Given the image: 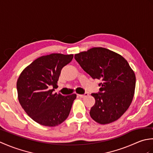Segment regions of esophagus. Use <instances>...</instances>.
<instances>
[{"label": "esophagus", "instance_id": "1", "mask_svg": "<svg viewBox=\"0 0 153 153\" xmlns=\"http://www.w3.org/2000/svg\"><path fill=\"white\" fill-rule=\"evenodd\" d=\"M87 95H88V93H85L83 94V95H78V96L79 97H81V98H83V97H86Z\"/></svg>", "mask_w": 153, "mask_h": 153}]
</instances>
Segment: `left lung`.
Masks as SVG:
<instances>
[{
  "instance_id": "left-lung-1",
  "label": "left lung",
  "mask_w": 153,
  "mask_h": 153,
  "mask_svg": "<svg viewBox=\"0 0 153 153\" xmlns=\"http://www.w3.org/2000/svg\"><path fill=\"white\" fill-rule=\"evenodd\" d=\"M75 59L93 79H100L97 93H92L95 103L90 116L97 123L116 121L130 106L135 88V76L121 55L107 48H91L75 55Z\"/></svg>"
}]
</instances>
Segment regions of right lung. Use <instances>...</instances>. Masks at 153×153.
<instances>
[{
  "label": "right lung",
  "mask_w": 153,
  "mask_h": 153,
  "mask_svg": "<svg viewBox=\"0 0 153 153\" xmlns=\"http://www.w3.org/2000/svg\"><path fill=\"white\" fill-rule=\"evenodd\" d=\"M73 54H51L37 58L21 73L17 82L18 100L30 118L40 124L54 127L70 114L76 94L63 96L53 91L61 70Z\"/></svg>",
  "instance_id": "add662e5"
}]
</instances>
